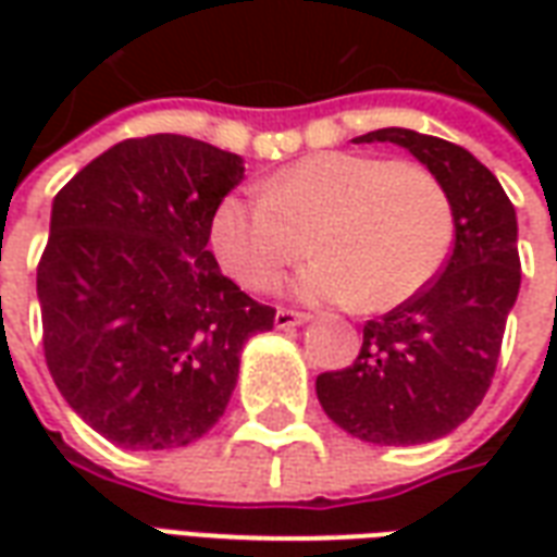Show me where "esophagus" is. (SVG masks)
I'll return each instance as SVG.
<instances>
[{
	"label": "esophagus",
	"mask_w": 557,
	"mask_h": 557,
	"mask_svg": "<svg viewBox=\"0 0 557 557\" xmlns=\"http://www.w3.org/2000/svg\"><path fill=\"white\" fill-rule=\"evenodd\" d=\"M307 322H310V315L298 313V310H277V315H274V325H277L280 331H286V327L307 325Z\"/></svg>",
	"instance_id": "1"
}]
</instances>
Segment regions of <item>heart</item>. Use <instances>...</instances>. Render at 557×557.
Listing matches in <instances>:
<instances>
[{
	"mask_svg": "<svg viewBox=\"0 0 557 557\" xmlns=\"http://www.w3.org/2000/svg\"><path fill=\"white\" fill-rule=\"evenodd\" d=\"M313 238L315 259L292 280L307 304H361L387 313L430 286L454 244V206L423 166L319 151L262 184L223 196L208 242L244 289H274Z\"/></svg>",
	"mask_w": 557,
	"mask_h": 557,
	"instance_id": "obj_1",
	"label": "heart"
}]
</instances>
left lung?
<instances>
[{"label":"left lung","instance_id":"left-lung-1","mask_svg":"<svg viewBox=\"0 0 557 557\" xmlns=\"http://www.w3.org/2000/svg\"><path fill=\"white\" fill-rule=\"evenodd\" d=\"M355 143L403 146L444 184L454 253L420 295L363 325L358 358L319 375L315 397L361 442H435L478 409L495 375L522 280L516 208L498 178L456 143L409 127L370 131Z\"/></svg>","mask_w":557,"mask_h":557}]
</instances>
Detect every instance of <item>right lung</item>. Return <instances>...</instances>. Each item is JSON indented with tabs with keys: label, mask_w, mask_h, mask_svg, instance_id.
<instances>
[{
	"label": "right lung",
	"mask_w": 557,
	"mask_h": 557,
	"mask_svg": "<svg viewBox=\"0 0 557 557\" xmlns=\"http://www.w3.org/2000/svg\"><path fill=\"white\" fill-rule=\"evenodd\" d=\"M244 160L202 139L115 143L55 194L38 262L44 358L71 409L119 447L202 438L230 406L244 343L274 327L208 250Z\"/></svg>",
	"instance_id": "add662e5"
}]
</instances>
